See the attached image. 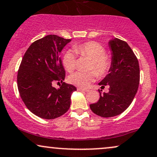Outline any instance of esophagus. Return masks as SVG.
<instances>
[{"label": "esophagus", "instance_id": "1", "mask_svg": "<svg viewBox=\"0 0 157 157\" xmlns=\"http://www.w3.org/2000/svg\"><path fill=\"white\" fill-rule=\"evenodd\" d=\"M77 90H78V91H88V90L83 89V88H77Z\"/></svg>", "mask_w": 157, "mask_h": 157}]
</instances>
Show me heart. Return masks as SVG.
Wrapping results in <instances>:
<instances>
[{
  "label": "heart",
  "mask_w": 157,
  "mask_h": 157,
  "mask_svg": "<svg viewBox=\"0 0 157 157\" xmlns=\"http://www.w3.org/2000/svg\"><path fill=\"white\" fill-rule=\"evenodd\" d=\"M73 50L75 53L82 56H86L92 60L90 69L94 71L89 72L76 71L69 77V81L74 86L86 88L97 78V74L99 76H104L108 72L112 64L111 58L105 55V49L102 45L96 41H89L84 44L75 45ZM62 63L64 69L72 71L76 67V56L71 51H67L63 55Z\"/></svg>",
  "instance_id": "b5f03b06"
}]
</instances>
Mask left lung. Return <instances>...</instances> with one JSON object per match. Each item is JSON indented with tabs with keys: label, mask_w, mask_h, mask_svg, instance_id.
<instances>
[{
	"label": "left lung",
	"mask_w": 157,
	"mask_h": 157,
	"mask_svg": "<svg viewBox=\"0 0 157 157\" xmlns=\"http://www.w3.org/2000/svg\"><path fill=\"white\" fill-rule=\"evenodd\" d=\"M108 46L112 64L108 75L99 82V86L101 89L108 86L109 92L100 93L99 101L90 105V109L103 118L118 116L125 111L133 101L140 82L138 60L129 44L112 38Z\"/></svg>",
	"instance_id": "1"
}]
</instances>
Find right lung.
<instances>
[{
    "instance_id": "obj_1",
    "label": "right lung",
    "mask_w": 157,
    "mask_h": 157,
    "mask_svg": "<svg viewBox=\"0 0 157 157\" xmlns=\"http://www.w3.org/2000/svg\"><path fill=\"white\" fill-rule=\"evenodd\" d=\"M71 39L48 35L32 43L25 53L17 74V87L27 108L38 117L54 119L69 109L77 88L63 82L66 71L60 57ZM61 82L60 88L52 86Z\"/></svg>"
}]
</instances>
